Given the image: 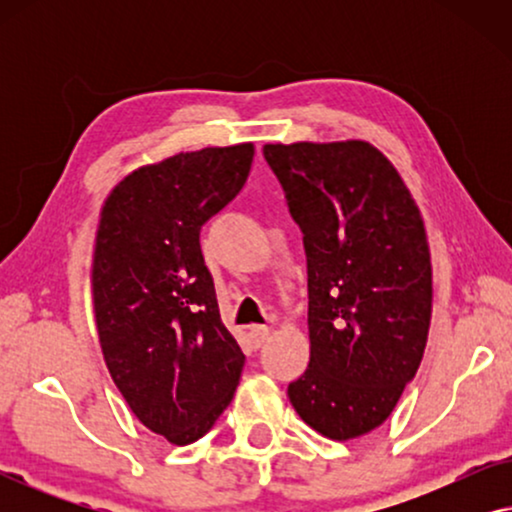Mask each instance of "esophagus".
<instances>
[{
    "mask_svg": "<svg viewBox=\"0 0 512 512\" xmlns=\"http://www.w3.org/2000/svg\"><path fill=\"white\" fill-rule=\"evenodd\" d=\"M249 335H251V340H254V345H256V347H263L265 342L270 340L272 331H270V326H251Z\"/></svg>",
    "mask_w": 512,
    "mask_h": 512,
    "instance_id": "34e87169",
    "label": "esophagus"
}]
</instances>
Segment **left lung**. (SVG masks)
I'll use <instances>...</instances> for the list:
<instances>
[{
    "mask_svg": "<svg viewBox=\"0 0 512 512\" xmlns=\"http://www.w3.org/2000/svg\"><path fill=\"white\" fill-rule=\"evenodd\" d=\"M303 230L310 366L291 405L333 440L373 431L422 363L431 254L417 202L384 153L361 139L265 144Z\"/></svg>",
    "mask_w": 512,
    "mask_h": 512,
    "instance_id": "left-lung-1",
    "label": "left lung"
}]
</instances>
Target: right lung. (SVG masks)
Wrapping results in <instances>:
<instances>
[{
	"instance_id": "1",
	"label": "right lung",
	"mask_w": 512,
	"mask_h": 512,
	"mask_svg": "<svg viewBox=\"0 0 512 512\" xmlns=\"http://www.w3.org/2000/svg\"><path fill=\"white\" fill-rule=\"evenodd\" d=\"M254 144L207 146L130 172L100 212L95 324L111 380L146 429L174 445L205 436L240 384L200 228L249 177Z\"/></svg>"
}]
</instances>
